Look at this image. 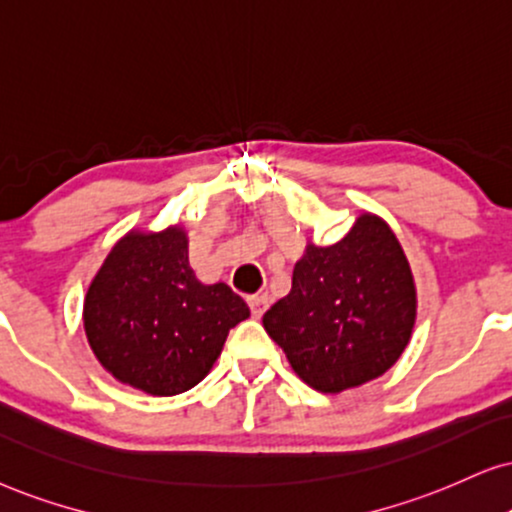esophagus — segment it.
Masks as SVG:
<instances>
[{"mask_svg":"<svg viewBox=\"0 0 512 512\" xmlns=\"http://www.w3.org/2000/svg\"><path fill=\"white\" fill-rule=\"evenodd\" d=\"M248 304H250L252 316H255V319H260V316L264 314V309H267L269 297L267 295H250L248 297Z\"/></svg>","mask_w":512,"mask_h":512,"instance_id":"obj_1","label":"esophagus"}]
</instances>
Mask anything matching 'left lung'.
<instances>
[{"mask_svg":"<svg viewBox=\"0 0 512 512\" xmlns=\"http://www.w3.org/2000/svg\"><path fill=\"white\" fill-rule=\"evenodd\" d=\"M262 323L314 390L338 394L383 375L416 323V286L397 236L364 212L342 241L307 245L293 288Z\"/></svg>","mask_w":512,"mask_h":512,"instance_id":"left-lung-1","label":"left lung"}]
</instances>
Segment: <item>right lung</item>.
I'll list each match as a JSON object with an SVG mask.
<instances>
[{
    "label": "right lung",
    "mask_w": 512,
    "mask_h": 512,
    "mask_svg": "<svg viewBox=\"0 0 512 512\" xmlns=\"http://www.w3.org/2000/svg\"><path fill=\"white\" fill-rule=\"evenodd\" d=\"M250 316L226 283H200L181 226L129 231L84 297V333L120 383L153 397L191 390L210 373L226 335Z\"/></svg>",
    "instance_id": "right-lung-1"
}]
</instances>
